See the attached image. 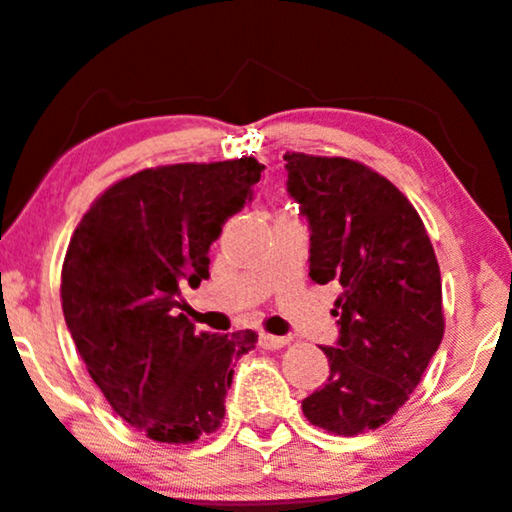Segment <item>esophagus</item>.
<instances>
[{
  "instance_id": "1",
  "label": "esophagus",
  "mask_w": 512,
  "mask_h": 512,
  "mask_svg": "<svg viewBox=\"0 0 512 512\" xmlns=\"http://www.w3.org/2000/svg\"><path fill=\"white\" fill-rule=\"evenodd\" d=\"M260 346L264 350H279L283 346H288L286 336H272V334H260Z\"/></svg>"
}]
</instances>
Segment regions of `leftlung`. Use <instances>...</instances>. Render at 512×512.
Wrapping results in <instances>:
<instances>
[{"label":"left lung","mask_w":512,"mask_h":512,"mask_svg":"<svg viewBox=\"0 0 512 512\" xmlns=\"http://www.w3.org/2000/svg\"><path fill=\"white\" fill-rule=\"evenodd\" d=\"M288 193L310 224V276L341 286L329 379L303 400L338 436L403 408L443 338L441 272L420 214L389 178L346 157L286 152Z\"/></svg>","instance_id":"8db88e82"}]
</instances>
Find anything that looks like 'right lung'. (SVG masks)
Returning <instances> with one entry per match:
<instances>
[{
	"label": "right lung",
	"mask_w": 512,
	"mask_h": 512,
	"mask_svg": "<svg viewBox=\"0 0 512 512\" xmlns=\"http://www.w3.org/2000/svg\"><path fill=\"white\" fill-rule=\"evenodd\" d=\"M255 157L171 164L121 178L92 202L61 267V307L116 415L159 443L217 432L240 355L257 334H195L181 291L209 276V245L250 200Z\"/></svg>",
	"instance_id": "1"
}]
</instances>
